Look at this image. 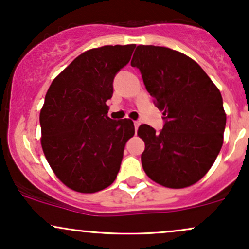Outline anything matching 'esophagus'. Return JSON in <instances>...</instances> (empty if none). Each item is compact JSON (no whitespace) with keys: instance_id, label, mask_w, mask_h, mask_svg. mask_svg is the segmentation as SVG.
Instances as JSON below:
<instances>
[{"instance_id":"1","label":"esophagus","mask_w":249,"mask_h":249,"mask_svg":"<svg viewBox=\"0 0 249 249\" xmlns=\"http://www.w3.org/2000/svg\"><path fill=\"white\" fill-rule=\"evenodd\" d=\"M141 125V123L139 122V121H137V122H134V127H135V130L138 131V128H139V126Z\"/></svg>"}]
</instances>
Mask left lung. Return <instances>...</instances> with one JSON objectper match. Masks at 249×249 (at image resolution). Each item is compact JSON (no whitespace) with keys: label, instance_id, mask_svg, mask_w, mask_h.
<instances>
[{"label":"left lung","instance_id":"left-lung-1","mask_svg":"<svg viewBox=\"0 0 249 249\" xmlns=\"http://www.w3.org/2000/svg\"><path fill=\"white\" fill-rule=\"evenodd\" d=\"M147 92L164 115L160 133L140 125L141 163L162 186L184 188L199 181L219 154L226 125L223 99L202 68L165 47L138 46L131 61Z\"/></svg>","mask_w":249,"mask_h":249}]
</instances>
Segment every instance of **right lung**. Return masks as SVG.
<instances>
[{
  "label": "right lung",
  "instance_id": "obj_1",
  "mask_svg": "<svg viewBox=\"0 0 249 249\" xmlns=\"http://www.w3.org/2000/svg\"><path fill=\"white\" fill-rule=\"evenodd\" d=\"M134 48L117 45L87 50L55 78L46 94L41 144L50 168L71 190L95 193L117 177L134 125L127 118H109L106 102Z\"/></svg>",
  "mask_w": 249,
  "mask_h": 249
}]
</instances>
